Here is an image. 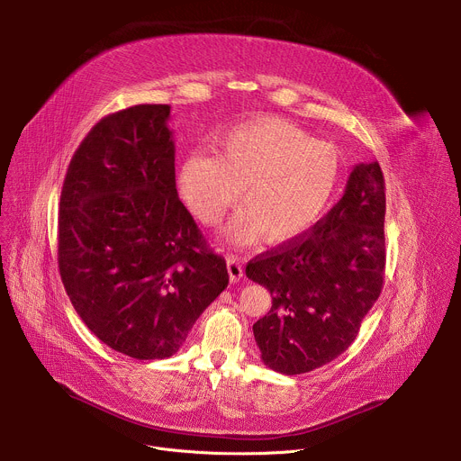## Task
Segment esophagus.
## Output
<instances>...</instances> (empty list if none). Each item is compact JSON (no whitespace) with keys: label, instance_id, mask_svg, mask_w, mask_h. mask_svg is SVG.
Returning a JSON list of instances; mask_svg holds the SVG:
<instances>
[{"label":"esophagus","instance_id":"1","mask_svg":"<svg viewBox=\"0 0 461 461\" xmlns=\"http://www.w3.org/2000/svg\"><path fill=\"white\" fill-rule=\"evenodd\" d=\"M228 273H230L231 282H239L240 278H243V265H240V261L233 256L228 258Z\"/></svg>","mask_w":461,"mask_h":461}]
</instances>
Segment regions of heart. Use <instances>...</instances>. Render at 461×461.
Segmentation results:
<instances>
[{
	"mask_svg": "<svg viewBox=\"0 0 461 461\" xmlns=\"http://www.w3.org/2000/svg\"><path fill=\"white\" fill-rule=\"evenodd\" d=\"M214 158L190 155L179 166L181 198L202 224L212 226L233 205L240 209L224 235L249 247L267 235L285 243L316 224L327 211L342 174L330 141L313 140L280 117H261L216 138Z\"/></svg>",
	"mask_w": 461,
	"mask_h": 461,
	"instance_id": "heart-1",
	"label": "heart"
}]
</instances>
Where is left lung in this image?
<instances>
[{"label": "left lung", "mask_w": 461, "mask_h": 461, "mask_svg": "<svg viewBox=\"0 0 461 461\" xmlns=\"http://www.w3.org/2000/svg\"><path fill=\"white\" fill-rule=\"evenodd\" d=\"M247 276L273 297L254 323L261 360L297 375L340 357L357 338L384 278V179L357 164L342 200L287 243L256 256Z\"/></svg>", "instance_id": "obj_1"}]
</instances>
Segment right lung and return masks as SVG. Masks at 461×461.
<instances>
[{
  "label": "right lung",
  "mask_w": 461,
  "mask_h": 461,
  "mask_svg": "<svg viewBox=\"0 0 461 461\" xmlns=\"http://www.w3.org/2000/svg\"><path fill=\"white\" fill-rule=\"evenodd\" d=\"M167 104L106 115L82 140L63 181L58 263L87 329L138 360L179 351L228 287L176 188Z\"/></svg>",
  "instance_id": "right-lung-1"
}]
</instances>
